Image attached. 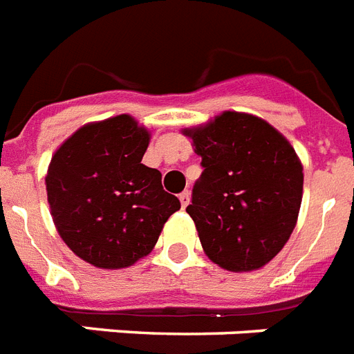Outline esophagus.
Listing matches in <instances>:
<instances>
[{"instance_id": "1", "label": "esophagus", "mask_w": 354, "mask_h": 354, "mask_svg": "<svg viewBox=\"0 0 354 354\" xmlns=\"http://www.w3.org/2000/svg\"><path fill=\"white\" fill-rule=\"evenodd\" d=\"M179 201H180V205H183V208H186L188 206V203H190V192L185 190L183 194L179 195Z\"/></svg>"}]
</instances>
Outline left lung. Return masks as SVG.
Listing matches in <instances>:
<instances>
[{
	"label": "left lung",
	"mask_w": 354,
	"mask_h": 354,
	"mask_svg": "<svg viewBox=\"0 0 354 354\" xmlns=\"http://www.w3.org/2000/svg\"><path fill=\"white\" fill-rule=\"evenodd\" d=\"M185 135L203 166L186 212L206 256L232 272L263 267L298 219L304 168L296 151L270 124L236 111Z\"/></svg>",
	"instance_id": "obj_1"
}]
</instances>
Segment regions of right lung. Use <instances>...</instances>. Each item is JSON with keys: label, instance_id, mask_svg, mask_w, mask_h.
Returning a JSON list of instances; mask_svg holds the SVG:
<instances>
[{"label": "right lung", "instance_id": "add662e5", "mask_svg": "<svg viewBox=\"0 0 354 354\" xmlns=\"http://www.w3.org/2000/svg\"><path fill=\"white\" fill-rule=\"evenodd\" d=\"M149 135L129 115L87 124L65 140L45 177L62 239L84 261L124 268L148 256L180 208L159 169L142 164Z\"/></svg>", "mask_w": 354, "mask_h": 354}]
</instances>
